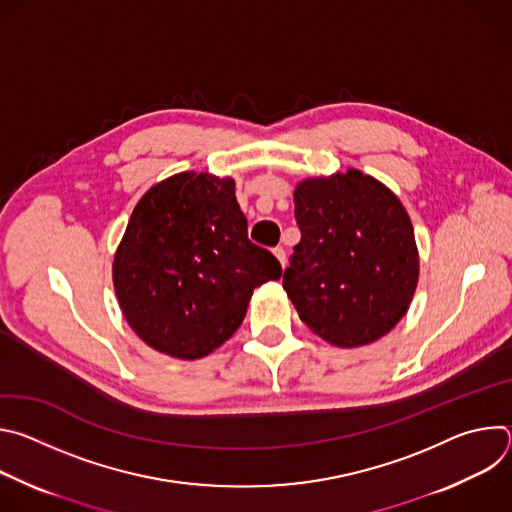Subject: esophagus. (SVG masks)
I'll use <instances>...</instances> for the list:
<instances>
[{
    "label": "esophagus",
    "instance_id": "esophagus-1",
    "mask_svg": "<svg viewBox=\"0 0 512 512\" xmlns=\"http://www.w3.org/2000/svg\"><path fill=\"white\" fill-rule=\"evenodd\" d=\"M273 255L277 257V261L281 263V267H285V263H287V257H285V251H283V247H275V249H273Z\"/></svg>",
    "mask_w": 512,
    "mask_h": 512
}]
</instances>
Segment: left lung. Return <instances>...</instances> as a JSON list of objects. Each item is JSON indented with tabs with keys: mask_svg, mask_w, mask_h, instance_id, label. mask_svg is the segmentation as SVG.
Masks as SVG:
<instances>
[{
	"mask_svg": "<svg viewBox=\"0 0 512 512\" xmlns=\"http://www.w3.org/2000/svg\"><path fill=\"white\" fill-rule=\"evenodd\" d=\"M294 204L302 241L283 271L287 298L334 346L377 342L407 314L419 279L405 206L354 168L298 182Z\"/></svg>",
	"mask_w": 512,
	"mask_h": 512,
	"instance_id": "1",
	"label": "left lung"
}]
</instances>
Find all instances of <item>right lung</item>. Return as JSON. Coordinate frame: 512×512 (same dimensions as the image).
I'll return each instance as SVG.
<instances>
[{"instance_id": "add662e5", "label": "right lung", "mask_w": 512, "mask_h": 512, "mask_svg": "<svg viewBox=\"0 0 512 512\" xmlns=\"http://www.w3.org/2000/svg\"><path fill=\"white\" fill-rule=\"evenodd\" d=\"M281 277L247 237L235 180L180 172L135 204L113 259V285L131 330L154 350L196 360L241 326L253 289Z\"/></svg>"}]
</instances>
